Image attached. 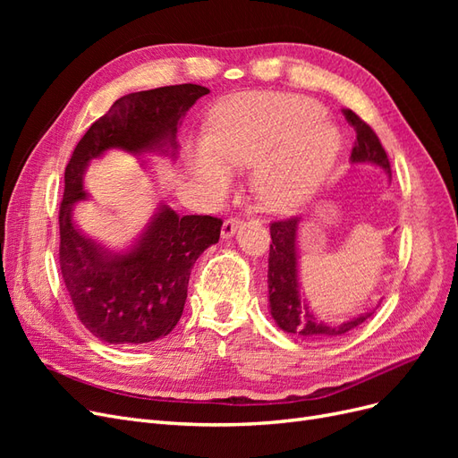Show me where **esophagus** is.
Returning <instances> with one entry per match:
<instances>
[{
  "label": "esophagus",
  "instance_id": "obj_1",
  "mask_svg": "<svg viewBox=\"0 0 458 458\" xmlns=\"http://www.w3.org/2000/svg\"><path fill=\"white\" fill-rule=\"evenodd\" d=\"M241 227V219L237 217H229L224 221V225H221V237L224 239H231L234 233H237V229Z\"/></svg>",
  "mask_w": 458,
  "mask_h": 458
}]
</instances>
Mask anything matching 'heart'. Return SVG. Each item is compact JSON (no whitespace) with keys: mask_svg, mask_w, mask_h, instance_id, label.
Masks as SVG:
<instances>
[{"mask_svg":"<svg viewBox=\"0 0 458 458\" xmlns=\"http://www.w3.org/2000/svg\"><path fill=\"white\" fill-rule=\"evenodd\" d=\"M340 147V131L313 99L242 93L214 110L206 147L191 152L189 168L212 199H224L231 191V168H254L259 202L273 212H294L315 197Z\"/></svg>","mask_w":458,"mask_h":458,"instance_id":"b5f03b06","label":"heart"}]
</instances>
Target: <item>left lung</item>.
Returning <instances> with one entry per match:
<instances>
[{
    "instance_id": "8db88e82",
    "label": "left lung",
    "mask_w": 458,
    "mask_h": 458,
    "mask_svg": "<svg viewBox=\"0 0 458 458\" xmlns=\"http://www.w3.org/2000/svg\"><path fill=\"white\" fill-rule=\"evenodd\" d=\"M345 120L352 123L357 141L352 148L353 164H374L392 177L390 160L378 140V135L372 131L367 122L359 118L353 110H342ZM300 227V217H288L283 221L271 224V248H269V310L271 317L279 328L293 336H298L306 342H321L345 335L352 328L365 323L374 313H363L338 325L325 323L323 318L313 315L306 300L300 293V276H298V246L296 234Z\"/></svg>"
}]
</instances>
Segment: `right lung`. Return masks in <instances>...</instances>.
Wrapping results in <instances>:
<instances>
[{"mask_svg":"<svg viewBox=\"0 0 458 458\" xmlns=\"http://www.w3.org/2000/svg\"><path fill=\"white\" fill-rule=\"evenodd\" d=\"M208 93V88L182 84L123 95L91 123L68 160L59 208L61 275L80 323L103 342L140 345L168 336L182 318L191 269L219 241L224 221L179 217L160 204L140 237L123 250H110L74 225V206L88 199L81 177L108 148L175 158L179 123Z\"/></svg>","mask_w":458,"mask_h":458,"instance_id":"right-lung-1","label":"right lung"}]
</instances>
